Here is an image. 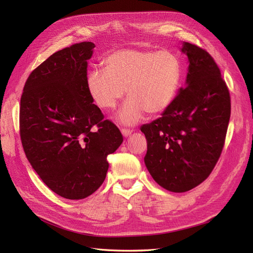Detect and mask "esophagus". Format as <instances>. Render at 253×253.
<instances>
[{
  "label": "esophagus",
  "instance_id": "1",
  "mask_svg": "<svg viewBox=\"0 0 253 253\" xmlns=\"http://www.w3.org/2000/svg\"><path fill=\"white\" fill-rule=\"evenodd\" d=\"M121 134L124 135V137H126V138H127L128 136H131L132 131H131V129H127V128H121Z\"/></svg>",
  "mask_w": 253,
  "mask_h": 253
}]
</instances>
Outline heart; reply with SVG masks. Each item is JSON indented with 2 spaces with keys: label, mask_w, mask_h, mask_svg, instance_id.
I'll return each mask as SVG.
<instances>
[{
  "label": "heart",
  "mask_w": 253,
  "mask_h": 253,
  "mask_svg": "<svg viewBox=\"0 0 253 253\" xmlns=\"http://www.w3.org/2000/svg\"><path fill=\"white\" fill-rule=\"evenodd\" d=\"M182 79L179 59L168 50L124 48L103 60V72H90L86 90L100 110H113L126 91L127 101L117 115L125 126L138 122L144 113L165 112L177 96Z\"/></svg>",
  "instance_id": "obj_1"
}]
</instances>
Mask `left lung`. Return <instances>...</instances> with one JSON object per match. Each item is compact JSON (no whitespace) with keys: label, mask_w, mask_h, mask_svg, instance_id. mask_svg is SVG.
<instances>
[{"label":"left lung","mask_w":253,"mask_h":253,"mask_svg":"<svg viewBox=\"0 0 253 253\" xmlns=\"http://www.w3.org/2000/svg\"><path fill=\"white\" fill-rule=\"evenodd\" d=\"M188 58L185 86L162 117L143 125L148 142L144 164L160 187L181 193L202 183L224 147L230 95L220 71L206 50L182 42Z\"/></svg>","instance_id":"left-lung-1"}]
</instances>
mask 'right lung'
<instances>
[{
	"label": "right lung",
	"instance_id": "add662e5",
	"mask_svg": "<svg viewBox=\"0 0 253 253\" xmlns=\"http://www.w3.org/2000/svg\"><path fill=\"white\" fill-rule=\"evenodd\" d=\"M95 44L61 49L32 72L23 88L20 135L33 169L51 191L82 200L102 185L106 160L124 141L86 90Z\"/></svg>",
	"mask_w": 253,
	"mask_h": 253
}]
</instances>
